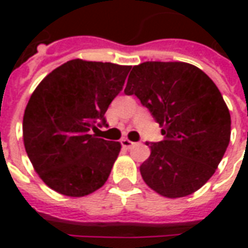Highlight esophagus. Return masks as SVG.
Returning <instances> with one entry per match:
<instances>
[{
	"instance_id": "34e87169",
	"label": "esophagus",
	"mask_w": 248,
	"mask_h": 248,
	"mask_svg": "<svg viewBox=\"0 0 248 248\" xmlns=\"http://www.w3.org/2000/svg\"><path fill=\"white\" fill-rule=\"evenodd\" d=\"M121 145L124 146V149H130V147H133L134 146V142H131L127 138H124V140H121Z\"/></svg>"
}]
</instances>
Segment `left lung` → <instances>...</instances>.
Masks as SVG:
<instances>
[{"instance_id": "obj_1", "label": "left lung", "mask_w": 248, "mask_h": 248, "mask_svg": "<svg viewBox=\"0 0 248 248\" xmlns=\"http://www.w3.org/2000/svg\"><path fill=\"white\" fill-rule=\"evenodd\" d=\"M162 127L140 175L151 190L182 198L199 190L222 161L231 135L227 105L213 79L186 62L149 61L133 67L124 89Z\"/></svg>"}]
</instances>
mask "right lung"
<instances>
[{"label": "right lung", "instance_id": "add662e5", "mask_svg": "<svg viewBox=\"0 0 248 248\" xmlns=\"http://www.w3.org/2000/svg\"><path fill=\"white\" fill-rule=\"evenodd\" d=\"M131 66L71 60L40 82L26 105V154L46 186L66 197H85L106 183L121 151L92 130L105 124L108 105Z\"/></svg>", "mask_w": 248, "mask_h": 248}]
</instances>
